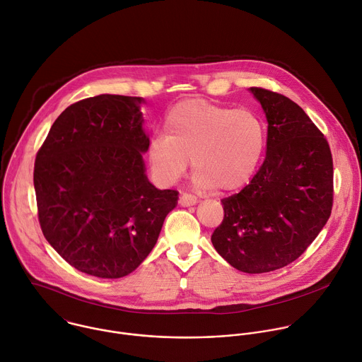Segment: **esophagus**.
<instances>
[{"mask_svg":"<svg viewBox=\"0 0 362 362\" xmlns=\"http://www.w3.org/2000/svg\"><path fill=\"white\" fill-rule=\"evenodd\" d=\"M198 202V198L195 195H191V194H181L180 197V205L182 206H191V205H195Z\"/></svg>","mask_w":362,"mask_h":362,"instance_id":"obj_1","label":"esophagus"}]
</instances>
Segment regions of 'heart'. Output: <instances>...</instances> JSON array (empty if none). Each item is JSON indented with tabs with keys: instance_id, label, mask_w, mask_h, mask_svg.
Listing matches in <instances>:
<instances>
[{
	"instance_id": "1",
	"label": "heart",
	"mask_w": 362,
	"mask_h": 362,
	"mask_svg": "<svg viewBox=\"0 0 362 362\" xmlns=\"http://www.w3.org/2000/svg\"><path fill=\"white\" fill-rule=\"evenodd\" d=\"M266 126L252 110L206 100H184L164 120V136L151 139L147 156L156 180L170 185L188 167L202 188H242L257 170L266 148Z\"/></svg>"
}]
</instances>
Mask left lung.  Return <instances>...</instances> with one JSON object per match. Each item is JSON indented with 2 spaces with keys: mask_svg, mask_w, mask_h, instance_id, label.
I'll list each match as a JSON object with an SVG mask.
<instances>
[{
  "mask_svg": "<svg viewBox=\"0 0 362 362\" xmlns=\"http://www.w3.org/2000/svg\"><path fill=\"white\" fill-rule=\"evenodd\" d=\"M267 119L266 157L252 181L221 199L223 221L211 240L245 273L294 262L317 238L332 208V157L324 134L288 98L250 88Z\"/></svg>",
  "mask_w": 362,
  "mask_h": 362,
  "instance_id": "8db88e82",
  "label": "left lung"
}]
</instances>
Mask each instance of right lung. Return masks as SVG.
Returning a JSON list of instances; mask_svg holds the SVG:
<instances>
[{
	"label": "right lung",
	"instance_id": "add662e5",
	"mask_svg": "<svg viewBox=\"0 0 362 362\" xmlns=\"http://www.w3.org/2000/svg\"><path fill=\"white\" fill-rule=\"evenodd\" d=\"M141 98L99 95L66 107L34 168L38 219L49 245L75 269L102 279L127 276L148 256L175 189L146 175Z\"/></svg>",
	"mask_w": 362,
	"mask_h": 362
}]
</instances>
